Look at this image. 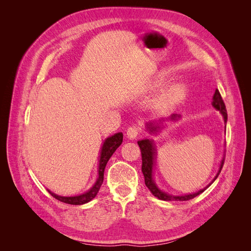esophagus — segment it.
Here are the masks:
<instances>
[{"instance_id":"1","label":"esophagus","mask_w":251,"mask_h":251,"mask_svg":"<svg viewBox=\"0 0 251 251\" xmlns=\"http://www.w3.org/2000/svg\"><path fill=\"white\" fill-rule=\"evenodd\" d=\"M140 132H141V127L139 125H132L130 127H127L126 135L128 138L134 139L137 137V136L140 134Z\"/></svg>"}]
</instances>
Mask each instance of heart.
<instances>
[{"label": "heart", "instance_id": "heart-1", "mask_svg": "<svg viewBox=\"0 0 251 251\" xmlns=\"http://www.w3.org/2000/svg\"><path fill=\"white\" fill-rule=\"evenodd\" d=\"M164 80L159 79L155 81L154 83V88H160L163 85ZM186 94V90L185 87L181 83H175V85H172L166 90H164L162 94L158 97L157 100V104L159 107L162 108H170L173 107V105L179 103L183 98L185 97Z\"/></svg>", "mask_w": 251, "mask_h": 251}]
</instances>
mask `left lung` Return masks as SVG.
Masks as SVG:
<instances>
[{
	"instance_id": "1",
	"label": "left lung",
	"mask_w": 251,
	"mask_h": 251,
	"mask_svg": "<svg viewBox=\"0 0 251 251\" xmlns=\"http://www.w3.org/2000/svg\"><path fill=\"white\" fill-rule=\"evenodd\" d=\"M212 105L219 110L220 112L222 113V115L224 117V121L226 123L227 121V113H226V107H225V103L222 100V96L220 94L219 90L217 89L216 92L214 94V98H212ZM176 118V115H172L171 119H175ZM159 126H154L153 123H150L148 125V128L150 130L151 133H153L155 131H157V128ZM138 146L140 148L141 151V158H142V165H141V170L143 173V176H144V182H146V185L147 187L150 189V192L153 194L155 197H157L158 199L160 200H164V201H187V200H191L195 197H197L198 195H200L201 193H203L205 189H206L209 185H207L205 188L201 189L198 193H195V194H191V195H185V196H172V195H168L163 193L162 191L159 189L155 182L153 180V165H154V160H155V148H154V144L153 141H151L149 139L146 140H140L138 141ZM223 164H224V159L221 162V165H220V170L217 174V176L215 177L214 181L217 179V177L219 176V174L221 173V170L223 168Z\"/></svg>"
}]
</instances>
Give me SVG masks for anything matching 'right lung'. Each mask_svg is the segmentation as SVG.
Segmentation results:
<instances>
[{
    "mask_svg": "<svg viewBox=\"0 0 251 251\" xmlns=\"http://www.w3.org/2000/svg\"><path fill=\"white\" fill-rule=\"evenodd\" d=\"M124 139V135L123 133H117L115 135L111 136V137L107 138V140L104 141L102 149H101V153H100V166H98V178L97 181L95 182L94 186L90 189L89 192L79 195V196H75V197H62V196H57L55 194H53L52 192L48 191L53 198H55L56 200L64 202L67 204H72V205H81L90 202L92 199L95 198V196L97 195L98 191L103 182V173L105 165H107L109 159L111 156L114 154L121 143H123Z\"/></svg>",
    "mask_w": 251,
    "mask_h": 251,
    "instance_id": "1",
    "label": "right lung"
}]
</instances>
